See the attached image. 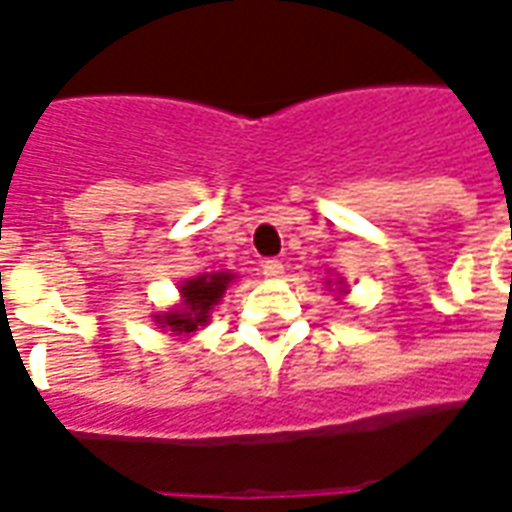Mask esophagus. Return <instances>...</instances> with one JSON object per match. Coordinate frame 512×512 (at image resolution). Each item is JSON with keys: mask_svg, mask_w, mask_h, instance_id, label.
Instances as JSON below:
<instances>
[{"mask_svg": "<svg viewBox=\"0 0 512 512\" xmlns=\"http://www.w3.org/2000/svg\"><path fill=\"white\" fill-rule=\"evenodd\" d=\"M282 274H285V263H282V260H277V257H268V260H263V277L279 279Z\"/></svg>", "mask_w": 512, "mask_h": 512, "instance_id": "obj_1", "label": "esophagus"}]
</instances>
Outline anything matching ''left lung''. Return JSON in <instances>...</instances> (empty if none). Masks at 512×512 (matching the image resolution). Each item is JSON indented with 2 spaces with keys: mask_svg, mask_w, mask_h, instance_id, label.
<instances>
[{
  "mask_svg": "<svg viewBox=\"0 0 512 512\" xmlns=\"http://www.w3.org/2000/svg\"><path fill=\"white\" fill-rule=\"evenodd\" d=\"M337 285H343V282H337ZM343 293H345V290H343Z\"/></svg>",
  "mask_w": 512,
  "mask_h": 512,
  "instance_id": "1",
  "label": "left lung"
}]
</instances>
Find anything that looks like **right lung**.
Instances as JSON below:
<instances>
[{
	"label": "right lung",
	"mask_w": 512,
	"mask_h": 512,
	"mask_svg": "<svg viewBox=\"0 0 512 512\" xmlns=\"http://www.w3.org/2000/svg\"><path fill=\"white\" fill-rule=\"evenodd\" d=\"M233 279L235 274H230V271H216V274H200V277L186 279L180 285L178 307L164 312V315H153V318H156V323H161V329H169L175 337L197 332L200 326L208 323L211 310L219 304Z\"/></svg>",
	"instance_id": "right-lung-1"
}]
</instances>
